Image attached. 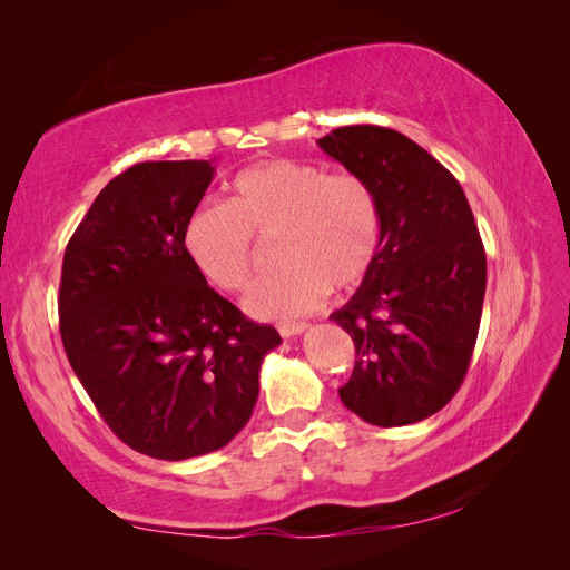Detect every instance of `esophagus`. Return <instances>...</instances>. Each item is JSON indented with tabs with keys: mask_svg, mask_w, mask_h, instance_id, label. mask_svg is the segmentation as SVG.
Segmentation results:
<instances>
[{
	"mask_svg": "<svg viewBox=\"0 0 570 570\" xmlns=\"http://www.w3.org/2000/svg\"><path fill=\"white\" fill-rule=\"evenodd\" d=\"M304 331H308V323L299 321V323H281L278 325V333L283 337H295V335H302Z\"/></svg>",
	"mask_w": 570,
	"mask_h": 570,
	"instance_id": "esophagus-1",
	"label": "esophagus"
}]
</instances>
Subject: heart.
<instances>
[{
  "label": "heart",
  "instance_id": "obj_1",
  "mask_svg": "<svg viewBox=\"0 0 570 570\" xmlns=\"http://www.w3.org/2000/svg\"><path fill=\"white\" fill-rule=\"evenodd\" d=\"M275 239L283 268L256 285L247 308L258 318L312 314L331 289L364 283L381 254L383 212L373 185L354 170L268 159L233 178L226 204H202L187 216L183 249L206 281L245 292L256 243Z\"/></svg>",
  "mask_w": 570,
  "mask_h": 570
}]
</instances>
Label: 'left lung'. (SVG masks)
<instances>
[{
    "instance_id": "8db88e82",
    "label": "left lung",
    "mask_w": 570,
    "mask_h": 570,
    "mask_svg": "<svg viewBox=\"0 0 570 570\" xmlns=\"http://www.w3.org/2000/svg\"><path fill=\"white\" fill-rule=\"evenodd\" d=\"M383 212L368 278L331 318L356 347L340 400L371 425L419 423L452 400L478 340L488 262L459 180L406 135L344 126L318 140Z\"/></svg>"
}]
</instances>
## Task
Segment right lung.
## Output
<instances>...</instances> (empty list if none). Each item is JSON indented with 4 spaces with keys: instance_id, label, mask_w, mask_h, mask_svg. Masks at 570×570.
Instances as JSON below:
<instances>
[{
    "instance_id": "add662e5",
    "label": "right lung",
    "mask_w": 570,
    "mask_h": 570,
    "mask_svg": "<svg viewBox=\"0 0 570 570\" xmlns=\"http://www.w3.org/2000/svg\"><path fill=\"white\" fill-rule=\"evenodd\" d=\"M209 161H145L116 176L68 239L59 331L99 416L135 452L183 461L226 446L252 416L281 344L206 285L183 228Z\"/></svg>"
}]
</instances>
